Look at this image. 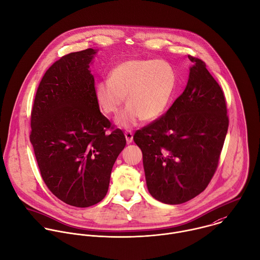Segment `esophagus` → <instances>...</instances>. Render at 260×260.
I'll list each match as a JSON object with an SVG mask.
<instances>
[{
  "mask_svg": "<svg viewBox=\"0 0 260 260\" xmlns=\"http://www.w3.org/2000/svg\"><path fill=\"white\" fill-rule=\"evenodd\" d=\"M125 137H126L127 143H131V142L133 141V133H132L131 131L127 130V131L125 132Z\"/></svg>",
  "mask_w": 260,
  "mask_h": 260,
  "instance_id": "34e87169",
  "label": "esophagus"
}]
</instances>
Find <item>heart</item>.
I'll return each mask as SVG.
<instances>
[{
  "label": "heart",
  "mask_w": 260,
  "mask_h": 260,
  "mask_svg": "<svg viewBox=\"0 0 260 260\" xmlns=\"http://www.w3.org/2000/svg\"><path fill=\"white\" fill-rule=\"evenodd\" d=\"M176 82V72L169 62L130 59L116 65L109 79L95 84L94 96L105 114L114 115L127 95L129 105L117 116L116 123L122 128H131L141 120H156L166 112Z\"/></svg>",
  "instance_id": "obj_1"
}]
</instances>
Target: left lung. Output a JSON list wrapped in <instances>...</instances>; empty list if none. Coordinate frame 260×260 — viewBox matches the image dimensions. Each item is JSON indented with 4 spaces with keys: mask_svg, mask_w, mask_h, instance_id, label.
<instances>
[{
    "mask_svg": "<svg viewBox=\"0 0 260 260\" xmlns=\"http://www.w3.org/2000/svg\"><path fill=\"white\" fill-rule=\"evenodd\" d=\"M193 63L185 90L167 113L136 131L149 193L167 204L200 194L218 164L229 119L223 92L200 59Z\"/></svg>",
    "mask_w": 260,
    "mask_h": 260,
    "instance_id": "1",
    "label": "left lung"
}]
</instances>
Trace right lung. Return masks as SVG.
<instances>
[{"instance_id": "right-lung-1", "label": "right lung", "mask_w": 260, "mask_h": 260, "mask_svg": "<svg viewBox=\"0 0 260 260\" xmlns=\"http://www.w3.org/2000/svg\"><path fill=\"white\" fill-rule=\"evenodd\" d=\"M98 50L68 54L45 73L31 112L30 142L44 182L63 202L88 207L106 196L126 145L101 113L89 70Z\"/></svg>"}]
</instances>
